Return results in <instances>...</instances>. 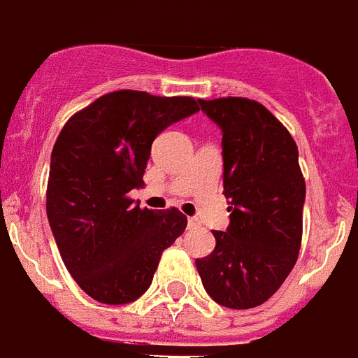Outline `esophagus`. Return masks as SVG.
<instances>
[{
	"label": "esophagus",
	"mask_w": 358,
	"mask_h": 358,
	"mask_svg": "<svg viewBox=\"0 0 358 358\" xmlns=\"http://www.w3.org/2000/svg\"><path fill=\"white\" fill-rule=\"evenodd\" d=\"M200 225V221H198L196 217H189V227L190 229H194V227Z\"/></svg>",
	"instance_id": "esophagus-1"
}]
</instances>
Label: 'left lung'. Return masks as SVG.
Wrapping results in <instances>:
<instances>
[{
  "label": "left lung",
  "mask_w": 358,
  "mask_h": 358,
  "mask_svg": "<svg viewBox=\"0 0 358 358\" xmlns=\"http://www.w3.org/2000/svg\"><path fill=\"white\" fill-rule=\"evenodd\" d=\"M223 129V194L231 225L196 259L206 292L223 307L267 301L294 268L303 234L305 179L297 145L262 103L246 96L198 101Z\"/></svg>",
  "instance_id": "obj_1"
}]
</instances>
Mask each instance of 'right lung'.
<instances>
[{"label":"right lung","mask_w":358,"mask_h":358,"mask_svg":"<svg viewBox=\"0 0 358 358\" xmlns=\"http://www.w3.org/2000/svg\"><path fill=\"white\" fill-rule=\"evenodd\" d=\"M198 110L194 96L120 90L70 116L51 152L47 219L78 286L96 301L122 305L148 289L162 252L181 236L177 208L133 206L156 135Z\"/></svg>","instance_id":"add662e5"}]
</instances>
